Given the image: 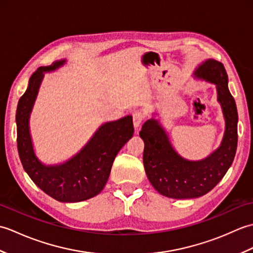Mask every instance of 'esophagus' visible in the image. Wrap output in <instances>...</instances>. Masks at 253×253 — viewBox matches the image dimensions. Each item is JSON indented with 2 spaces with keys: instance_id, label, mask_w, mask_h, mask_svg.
Listing matches in <instances>:
<instances>
[{
  "instance_id": "1",
  "label": "esophagus",
  "mask_w": 253,
  "mask_h": 253,
  "mask_svg": "<svg viewBox=\"0 0 253 253\" xmlns=\"http://www.w3.org/2000/svg\"><path fill=\"white\" fill-rule=\"evenodd\" d=\"M144 118V114L141 111H137L132 114V122H133V126L135 128H138L141 125V123Z\"/></svg>"
}]
</instances>
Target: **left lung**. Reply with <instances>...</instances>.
<instances>
[{
    "label": "left lung",
    "mask_w": 253,
    "mask_h": 253,
    "mask_svg": "<svg viewBox=\"0 0 253 253\" xmlns=\"http://www.w3.org/2000/svg\"><path fill=\"white\" fill-rule=\"evenodd\" d=\"M193 76L216 84L217 101L225 118L221 146L206 159L189 161L175 151L155 118L144 123L139 132L144 142L143 165L148 179L159 193L173 199L198 198L211 191L226 174L237 150L238 113L224 65L209 58L196 68Z\"/></svg>",
    "instance_id": "8db88e82"
}]
</instances>
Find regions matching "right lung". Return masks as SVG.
<instances>
[{
	"label": "right lung",
	"mask_w": 253,
	"mask_h": 253,
	"mask_svg": "<svg viewBox=\"0 0 253 253\" xmlns=\"http://www.w3.org/2000/svg\"><path fill=\"white\" fill-rule=\"evenodd\" d=\"M65 62L61 60L50 66H41L31 75L16 111L17 149L25 171L42 191L60 202H80L103 189L118 151L133 135V125L130 115L105 123L72 159L57 165L42 163L31 141L29 118L43 73L55 71Z\"/></svg>",
	"instance_id": "add662e5"
}]
</instances>
